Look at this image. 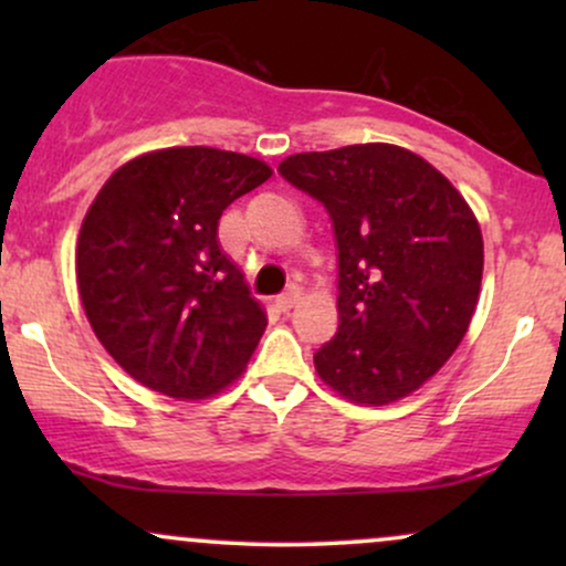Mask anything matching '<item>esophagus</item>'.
Listing matches in <instances>:
<instances>
[{
    "mask_svg": "<svg viewBox=\"0 0 566 566\" xmlns=\"http://www.w3.org/2000/svg\"><path fill=\"white\" fill-rule=\"evenodd\" d=\"M297 297H301V290L290 287L287 292H282V295L276 297V308H279V311H290L292 305L297 303Z\"/></svg>",
    "mask_w": 566,
    "mask_h": 566,
    "instance_id": "esophagus-1",
    "label": "esophagus"
}]
</instances>
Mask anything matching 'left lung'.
<instances>
[{
    "instance_id": "8db88e82",
    "label": "left lung",
    "mask_w": 566,
    "mask_h": 566,
    "mask_svg": "<svg viewBox=\"0 0 566 566\" xmlns=\"http://www.w3.org/2000/svg\"><path fill=\"white\" fill-rule=\"evenodd\" d=\"M282 178L322 201L337 244V333L319 378L354 405H391L437 375L479 303L484 242L460 191L391 143L292 154Z\"/></svg>"
}]
</instances>
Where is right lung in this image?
<instances>
[{"label": "right lung", "mask_w": 566, "mask_h": 566, "mask_svg": "<svg viewBox=\"0 0 566 566\" xmlns=\"http://www.w3.org/2000/svg\"><path fill=\"white\" fill-rule=\"evenodd\" d=\"M269 178L247 154L161 148L122 165L90 205L76 242L84 314L151 391L205 399L244 373L269 319L220 250L218 220Z\"/></svg>", "instance_id": "1"}]
</instances>
